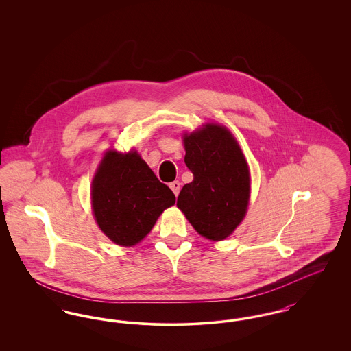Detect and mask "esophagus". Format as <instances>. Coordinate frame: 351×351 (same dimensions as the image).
Listing matches in <instances>:
<instances>
[{
  "label": "esophagus",
  "instance_id": "obj_1",
  "mask_svg": "<svg viewBox=\"0 0 351 351\" xmlns=\"http://www.w3.org/2000/svg\"><path fill=\"white\" fill-rule=\"evenodd\" d=\"M169 188L172 189V192L175 193V196H178L179 192H180V182H178V180L172 182V183L169 184Z\"/></svg>",
  "mask_w": 351,
  "mask_h": 351
}]
</instances>
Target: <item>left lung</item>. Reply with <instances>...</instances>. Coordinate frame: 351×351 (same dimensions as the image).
<instances>
[{
  "label": "left lung",
  "instance_id": "8db88e82",
  "mask_svg": "<svg viewBox=\"0 0 351 351\" xmlns=\"http://www.w3.org/2000/svg\"><path fill=\"white\" fill-rule=\"evenodd\" d=\"M184 162L193 173L178 197V208L197 233L222 241L245 217L250 197V172L230 132L208 123L184 135Z\"/></svg>",
  "mask_w": 351,
  "mask_h": 351
}]
</instances>
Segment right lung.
Returning <instances> with one entry per match:
<instances>
[{
  "mask_svg": "<svg viewBox=\"0 0 351 351\" xmlns=\"http://www.w3.org/2000/svg\"><path fill=\"white\" fill-rule=\"evenodd\" d=\"M175 195L134 151H109L92 184V208L101 230L114 243L133 246L150 233Z\"/></svg>",
  "mask_w": 351,
  "mask_h": 351,
  "instance_id": "1",
  "label": "right lung"
}]
</instances>
